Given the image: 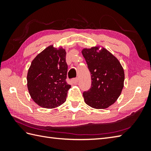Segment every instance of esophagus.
<instances>
[{
	"mask_svg": "<svg viewBox=\"0 0 151 151\" xmlns=\"http://www.w3.org/2000/svg\"><path fill=\"white\" fill-rule=\"evenodd\" d=\"M72 82L74 83V84H76V83L78 82V78H73L72 79Z\"/></svg>",
	"mask_w": 151,
	"mask_h": 151,
	"instance_id": "esophagus-1",
	"label": "esophagus"
}]
</instances>
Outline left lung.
Listing matches in <instances>:
<instances>
[{"label": "left lung", "mask_w": 151, "mask_h": 151, "mask_svg": "<svg viewBox=\"0 0 151 151\" xmlns=\"http://www.w3.org/2000/svg\"><path fill=\"white\" fill-rule=\"evenodd\" d=\"M99 47L82 51L91 73V86L83 93L89 106L105 109L119 97L124 86V73L119 60L108 50Z\"/></svg>", "instance_id": "8db88e82"}]
</instances>
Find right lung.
<instances>
[{
    "label": "right lung",
    "mask_w": 151,
    "mask_h": 151,
    "mask_svg": "<svg viewBox=\"0 0 151 151\" xmlns=\"http://www.w3.org/2000/svg\"><path fill=\"white\" fill-rule=\"evenodd\" d=\"M65 50L47 47L31 63L27 87L31 98L41 107L54 108L65 102L70 85L66 82Z\"/></svg>",
    "instance_id": "right-lung-1"
}]
</instances>
